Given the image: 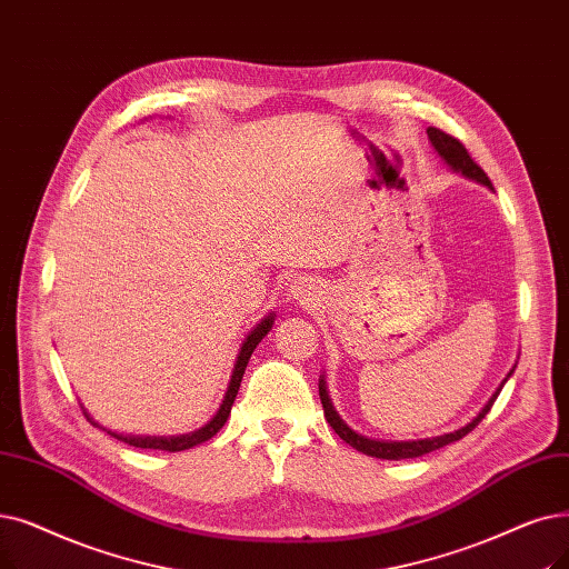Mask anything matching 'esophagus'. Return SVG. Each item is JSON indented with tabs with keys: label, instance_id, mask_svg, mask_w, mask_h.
Wrapping results in <instances>:
<instances>
[{
	"label": "esophagus",
	"instance_id": "1",
	"mask_svg": "<svg viewBox=\"0 0 569 569\" xmlns=\"http://www.w3.org/2000/svg\"><path fill=\"white\" fill-rule=\"evenodd\" d=\"M290 292H292V298H295V300H300V302H311V300H316L318 288H316V283H313L311 279L300 277V279H295V283L290 286Z\"/></svg>",
	"mask_w": 569,
	"mask_h": 569
}]
</instances>
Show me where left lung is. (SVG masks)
Masks as SVG:
<instances>
[{
    "mask_svg": "<svg viewBox=\"0 0 569 569\" xmlns=\"http://www.w3.org/2000/svg\"><path fill=\"white\" fill-rule=\"evenodd\" d=\"M428 139L435 148V153L443 160V164H447L451 171H456V174H462L465 179L469 181H477L481 186H486L488 190H492V183L488 181L486 171L469 158L467 148L453 139L451 134L441 132L437 128H428ZM516 365L511 367V372L507 375V379L513 375ZM507 379L498 386V390L490 395V400L483 405V409L469 421L465 428H458L453 432H447V435H439V437H428V439H413V441H383V439H369L360 432H356L353 428H349V423L343 421V418L337 413L332 400H330V392H328V381H326V375L318 379V392H320V402H323V411H326V418L328 423L332 426V430L349 443V447H353L356 451L365 453V456H372V458H383V460H402V458H418V456H426L430 451H437L441 447H447V443H453L458 439H462L467 432H472L479 423L481 418L490 411L492 402L498 400V395L502 390V386L507 383Z\"/></svg>",
    "mask_w": 569,
    "mask_h": 569,
    "instance_id": "obj_1",
    "label": "left lung"
}]
</instances>
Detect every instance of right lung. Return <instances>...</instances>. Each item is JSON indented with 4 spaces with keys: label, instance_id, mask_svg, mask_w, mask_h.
<instances>
[{
    "label": "right lung",
    "instance_id": "obj_1",
    "mask_svg": "<svg viewBox=\"0 0 569 569\" xmlns=\"http://www.w3.org/2000/svg\"><path fill=\"white\" fill-rule=\"evenodd\" d=\"M274 316H277L274 311L267 313V316L260 320V323H258L249 335H246V339H243V343H241V349H239V356H237V362H234V369H232V377H230V386H228V390H226L223 405H220V409L216 411V416L211 418V421H209L207 426H202L200 430L188 432V435H177V437H137V435H120V432H111V430L102 428V426L97 423L94 418L88 413V409L81 405L86 418H88V421H90L92 426L107 430L111 437H116V439H120V441H126V443H130V447H137V449H158V451L174 453V451L192 449V447H197V443H202V441L211 439L220 428L226 426L228 416H230V411H232V405H234V398H237V392H239V386H241V377H243V372H246V365H249V360H251V356H253V351H256V346L264 339V335L271 330V326H274Z\"/></svg>",
    "mask_w": 569,
    "mask_h": 569
}]
</instances>
